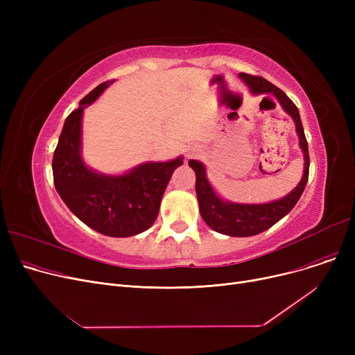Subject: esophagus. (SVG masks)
<instances>
[{
    "instance_id": "esophagus-1",
    "label": "esophagus",
    "mask_w": 355,
    "mask_h": 355,
    "mask_svg": "<svg viewBox=\"0 0 355 355\" xmlns=\"http://www.w3.org/2000/svg\"><path fill=\"white\" fill-rule=\"evenodd\" d=\"M200 154V148H197V146H191L189 151H187V157L189 158H193V157H197Z\"/></svg>"
}]
</instances>
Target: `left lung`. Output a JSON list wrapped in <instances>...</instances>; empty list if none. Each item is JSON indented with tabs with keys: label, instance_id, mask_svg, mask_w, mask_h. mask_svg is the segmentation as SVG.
I'll return each instance as SVG.
<instances>
[{
	"label": "left lung",
	"instance_id": "obj_1",
	"mask_svg": "<svg viewBox=\"0 0 355 355\" xmlns=\"http://www.w3.org/2000/svg\"><path fill=\"white\" fill-rule=\"evenodd\" d=\"M240 78L246 82V85L256 95H259V93H268V95H275L277 98L279 103L284 106V109L295 121L296 132L300 135V145L305 157L304 177L301 182L297 184V187L293 189V191L289 193L286 197L266 204H234L223 201L211 189V185L206 177V168H204V165L196 159H190L189 164L196 173V193L202 220L207 223L209 227L221 234L249 237L268 230L295 207V204L301 198L308 182L309 153L300 110H297L296 105L286 96V93L260 76L240 73Z\"/></svg>",
	"mask_w": 355,
	"mask_h": 355
}]
</instances>
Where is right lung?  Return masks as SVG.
Returning a JSON list of instances; mask_svg holds the SVG:
<instances>
[{
  "label": "right lung",
  "instance_id": "1",
  "mask_svg": "<svg viewBox=\"0 0 355 355\" xmlns=\"http://www.w3.org/2000/svg\"><path fill=\"white\" fill-rule=\"evenodd\" d=\"M114 80L101 83L66 118L53 155V181L69 210L86 226L105 236L128 237L154 225L161 198L182 157L146 162L125 175H102L89 170L80 157L83 107L98 99Z\"/></svg>",
  "mask_w": 355,
  "mask_h": 355
}]
</instances>
